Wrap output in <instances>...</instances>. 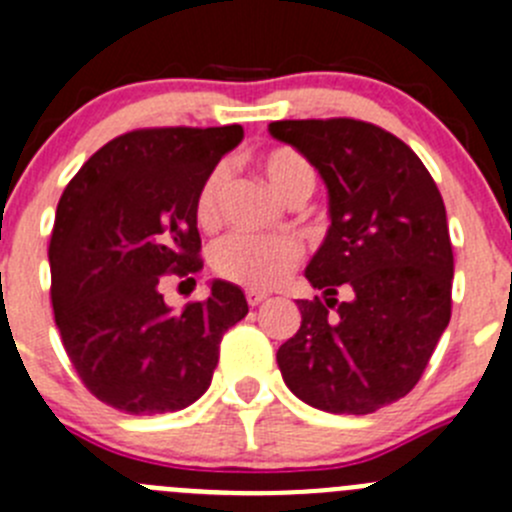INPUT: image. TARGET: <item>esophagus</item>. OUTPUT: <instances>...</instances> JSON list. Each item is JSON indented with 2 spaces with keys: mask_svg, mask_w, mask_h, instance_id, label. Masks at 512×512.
Listing matches in <instances>:
<instances>
[{
  "mask_svg": "<svg viewBox=\"0 0 512 512\" xmlns=\"http://www.w3.org/2000/svg\"><path fill=\"white\" fill-rule=\"evenodd\" d=\"M266 297H269V294H264V292H253V289H248V292H246V302L251 304V307H259L261 302H266Z\"/></svg>",
  "mask_w": 512,
  "mask_h": 512,
  "instance_id": "1",
  "label": "esophagus"
}]
</instances>
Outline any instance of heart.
<instances>
[{
  "instance_id": "heart-1",
  "label": "heart",
  "mask_w": 512,
  "mask_h": 512,
  "mask_svg": "<svg viewBox=\"0 0 512 512\" xmlns=\"http://www.w3.org/2000/svg\"><path fill=\"white\" fill-rule=\"evenodd\" d=\"M259 167L269 180L271 190L281 200H307L317 185V172L307 157L289 147L269 149L259 157ZM225 187V170L215 167L203 180L195 198V218L200 225L218 220L220 195ZM302 259V248L289 236H246L231 233L210 248V266L225 281L238 287L271 289L287 279L289 271Z\"/></svg>"
}]
</instances>
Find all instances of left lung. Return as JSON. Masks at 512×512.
I'll return each instance as SVG.
<instances>
[{
	"instance_id": "8db88e82",
	"label": "left lung",
	"mask_w": 512,
	"mask_h": 512,
	"mask_svg": "<svg viewBox=\"0 0 512 512\" xmlns=\"http://www.w3.org/2000/svg\"><path fill=\"white\" fill-rule=\"evenodd\" d=\"M330 195V231L304 276L302 325L276 353L281 378L330 414H373L419 383L452 317L447 210L414 149L358 119L274 121ZM348 288L340 303L336 292Z\"/></svg>"
}]
</instances>
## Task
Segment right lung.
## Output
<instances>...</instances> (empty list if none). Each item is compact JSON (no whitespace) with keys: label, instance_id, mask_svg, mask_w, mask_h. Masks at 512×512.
Segmentation results:
<instances>
[{"label":"right lung","instance_id":"right-lung-1","mask_svg":"<svg viewBox=\"0 0 512 512\" xmlns=\"http://www.w3.org/2000/svg\"><path fill=\"white\" fill-rule=\"evenodd\" d=\"M238 124L126 131L68 182L50 238V299L83 386L134 416L180 411L213 381L225 330L248 314L231 281L172 312L159 284L203 269L195 198Z\"/></svg>","mask_w":512,"mask_h":512}]
</instances>
